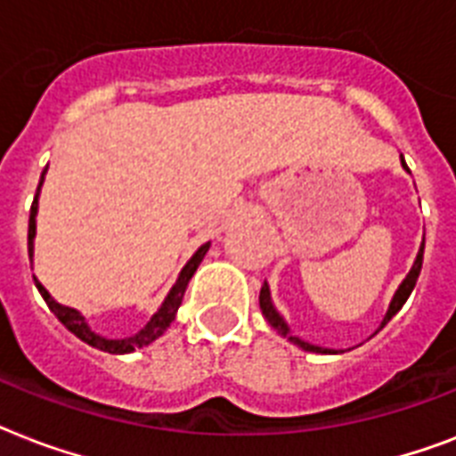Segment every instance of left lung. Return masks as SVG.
<instances>
[{"label": "left lung", "instance_id": "1", "mask_svg": "<svg viewBox=\"0 0 456 456\" xmlns=\"http://www.w3.org/2000/svg\"><path fill=\"white\" fill-rule=\"evenodd\" d=\"M400 163H403V167L407 172H410V167H407V163H404V158L400 156ZM424 248H426V239L421 241V246H419V253H417V260H414V265H411L410 274L403 279V284L397 286L395 296H393V300H390L388 305V312H386V317H383L381 322V329L386 324H388L390 319L395 317L397 312L403 310V305L407 303V298L411 296V291H414V286H417V279L419 274H421V265H424ZM260 310H263L265 319L270 322V326L274 329V331L279 333V336H284V338H289L293 343V346H298L300 350H305V353H319V354H336V350H331V347H319V346H312V343H307V340L298 338V336H293L291 329H289V324H286V319L281 317L277 312V307H274V303H272V296H270V284L265 281L263 289H260Z\"/></svg>", "mask_w": 456, "mask_h": 456}]
</instances>
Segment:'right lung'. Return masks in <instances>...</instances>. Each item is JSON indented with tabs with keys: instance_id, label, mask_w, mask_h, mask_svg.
<instances>
[{
	"instance_id": "1",
	"label": "right lung",
	"mask_w": 456,
	"mask_h": 456,
	"mask_svg": "<svg viewBox=\"0 0 456 456\" xmlns=\"http://www.w3.org/2000/svg\"><path fill=\"white\" fill-rule=\"evenodd\" d=\"M45 175H46V167L45 172H42V177H39V184H37V193H35V200H32V208H30V222H28V253L32 256V250H35V234H37V208H39V189H42V184H45ZM208 248H210V243H203L196 253L191 256V260L182 267V272H179L177 281H175V286L170 289V293L165 296L163 305L158 307V312L153 314L149 322L144 324V329H139L134 336H127V338H103V336H99L96 331H92L87 324V319L82 317L80 312L75 310V307H68V305H61L56 303V300L52 298V293L46 291L45 286L39 284V279H35V286H37V291L42 293V298H45V303L49 305V310L59 317V322L63 326H66L68 331L75 333L77 338L85 340L87 346L92 347H99V350H103V353H113V354H127L132 353V350H137V347H144L149 346V343H153L156 338H160L165 331H167V326L172 324V319H175V314H177L179 305H182V298H184V291L186 286H189V279L193 277V272L199 270L200 260L206 257Z\"/></svg>"
}]
</instances>
